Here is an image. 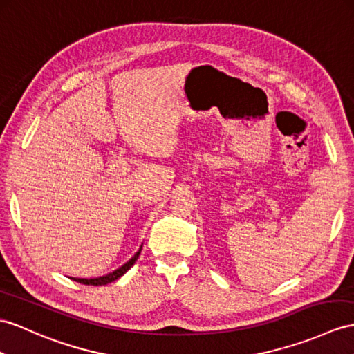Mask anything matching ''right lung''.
Wrapping results in <instances>:
<instances>
[{
    "mask_svg": "<svg viewBox=\"0 0 354 354\" xmlns=\"http://www.w3.org/2000/svg\"><path fill=\"white\" fill-rule=\"evenodd\" d=\"M141 249H142V245L140 246V249H138L136 254L131 258V260H129L127 263H124L122 267H118L117 270L111 272V273H108V274H103V277H99V278H90V279H87V278H72V279L76 281V282H80V283H84V286H94V287H97V286H106V283L114 282L115 279L122 278L123 274H124L129 269H131V267L135 264V261L138 260V257H140Z\"/></svg>",
    "mask_w": 354,
    "mask_h": 354,
    "instance_id": "1",
    "label": "right lung"
}]
</instances>
